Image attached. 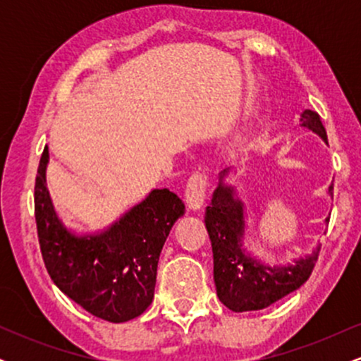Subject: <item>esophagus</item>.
Returning a JSON list of instances; mask_svg holds the SVG:
<instances>
[{
    "mask_svg": "<svg viewBox=\"0 0 361 361\" xmlns=\"http://www.w3.org/2000/svg\"><path fill=\"white\" fill-rule=\"evenodd\" d=\"M209 186V175L205 171H195L190 176L188 183L185 188V200L186 205L192 210H200L205 202V192Z\"/></svg>",
    "mask_w": 361,
    "mask_h": 361,
    "instance_id": "34e87169",
    "label": "esophagus"
}]
</instances>
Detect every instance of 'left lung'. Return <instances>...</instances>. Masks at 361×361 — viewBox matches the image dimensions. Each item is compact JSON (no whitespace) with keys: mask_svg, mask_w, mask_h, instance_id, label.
Returning <instances> with one entry per match:
<instances>
[{"mask_svg":"<svg viewBox=\"0 0 361 361\" xmlns=\"http://www.w3.org/2000/svg\"><path fill=\"white\" fill-rule=\"evenodd\" d=\"M300 126L316 132L327 142L326 128L316 111L305 110ZM229 169L221 173V183L205 209V227L209 231L214 252V281L217 297L234 312L259 310L275 304L309 280L319 256L317 246L310 255L287 267H268L243 247L244 205L234 197L233 186L222 183ZM333 197V185L329 186ZM329 222V219H326Z\"/></svg>","mask_w":361,"mask_h":361,"instance_id":"left-lung-1","label":"left lung"}]
</instances>
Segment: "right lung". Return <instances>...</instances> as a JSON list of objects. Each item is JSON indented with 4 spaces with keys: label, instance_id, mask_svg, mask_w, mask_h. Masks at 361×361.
<instances>
[{
    "label": "right lung",
    "instance_id": "add662e5",
    "mask_svg": "<svg viewBox=\"0 0 361 361\" xmlns=\"http://www.w3.org/2000/svg\"><path fill=\"white\" fill-rule=\"evenodd\" d=\"M49 149L35 178V222L40 252L54 283L93 316L126 322L140 316L154 297L157 261L185 204L168 188L146 200L100 234L76 235L54 210L45 185Z\"/></svg>",
    "mask_w": 361,
    "mask_h": 361
}]
</instances>
